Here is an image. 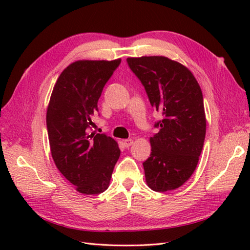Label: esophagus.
<instances>
[{
  "instance_id": "34e87169",
  "label": "esophagus",
  "mask_w": 250,
  "mask_h": 250,
  "mask_svg": "<svg viewBox=\"0 0 250 250\" xmlns=\"http://www.w3.org/2000/svg\"><path fill=\"white\" fill-rule=\"evenodd\" d=\"M124 143H125V146L126 148H129L130 146L133 145V140H131V139L125 140V141H124Z\"/></svg>"
}]
</instances>
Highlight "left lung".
Here are the masks:
<instances>
[{
  "label": "left lung",
  "mask_w": 250,
  "mask_h": 250,
  "mask_svg": "<svg viewBox=\"0 0 250 250\" xmlns=\"http://www.w3.org/2000/svg\"><path fill=\"white\" fill-rule=\"evenodd\" d=\"M149 102L163 119L150 137L151 153L144 167L148 187L157 192L179 188L190 178L203 149L206 118L203 94L187 67L167 57L128 58Z\"/></svg>",
  "instance_id": "obj_1"
}]
</instances>
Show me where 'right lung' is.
<instances>
[{
  "label": "right lung",
  "mask_w": 250,
  "mask_h": 250,
  "mask_svg": "<svg viewBox=\"0 0 250 250\" xmlns=\"http://www.w3.org/2000/svg\"><path fill=\"white\" fill-rule=\"evenodd\" d=\"M120 62L72 63L58 78L47 108L52 159L63 176L83 194H99L108 188L120 156L114 139L89 132L103 88Z\"/></svg>",
  "instance_id": "add662e5"
}]
</instances>
